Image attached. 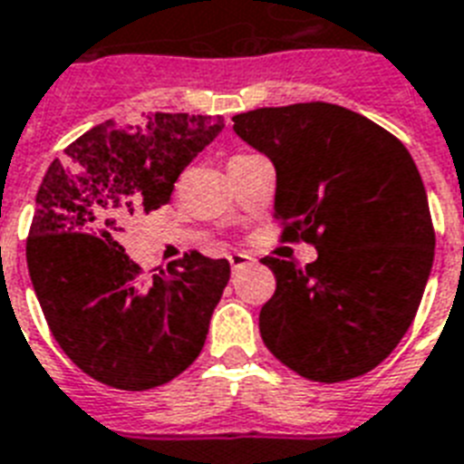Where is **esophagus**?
<instances>
[{"instance_id":"obj_1","label":"esophagus","mask_w":464,"mask_h":464,"mask_svg":"<svg viewBox=\"0 0 464 464\" xmlns=\"http://www.w3.org/2000/svg\"><path fill=\"white\" fill-rule=\"evenodd\" d=\"M251 256L248 254H232L229 256V266H232V273H239V270H244L246 266H251Z\"/></svg>"}]
</instances>
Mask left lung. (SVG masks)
Here are the masks:
<instances>
[{"label":"left lung","instance_id":"obj_1","mask_svg":"<svg viewBox=\"0 0 464 464\" xmlns=\"http://www.w3.org/2000/svg\"><path fill=\"white\" fill-rule=\"evenodd\" d=\"M235 132L273 160L282 239L317 260L263 258L275 273L260 308L270 353L313 382H346L392 353L415 320L434 263V225L401 140L336 103L256 109Z\"/></svg>","mask_w":464,"mask_h":464}]
</instances>
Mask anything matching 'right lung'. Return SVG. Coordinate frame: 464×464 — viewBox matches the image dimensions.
Returning a JSON list of instances; mask_svg holds the SVG:
<instances>
[{"mask_svg": "<svg viewBox=\"0 0 464 464\" xmlns=\"http://www.w3.org/2000/svg\"><path fill=\"white\" fill-rule=\"evenodd\" d=\"M223 128V116L189 113L106 121L42 179L25 244L30 279L53 339L102 384L147 392L204 348L227 260L189 251L147 277L118 239L125 220L170 201L179 172Z\"/></svg>", "mask_w": 464, "mask_h": 464, "instance_id": "right-lung-1", "label": "right lung"}]
</instances>
